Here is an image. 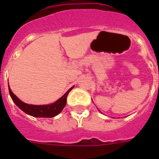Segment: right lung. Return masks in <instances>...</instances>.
<instances>
[{
  "label": "right lung",
  "mask_w": 159,
  "mask_h": 159,
  "mask_svg": "<svg viewBox=\"0 0 159 159\" xmlns=\"http://www.w3.org/2000/svg\"><path fill=\"white\" fill-rule=\"evenodd\" d=\"M74 86L71 87L61 98L57 99L56 102L51 104L47 105H32V104H27L21 101L19 98L14 95L12 90L9 88L8 85V91H9V95L12 98V101L15 102V104L20 109L25 112L26 114L32 116L33 117H41V118H52L54 116H57L66 106L67 102V97L68 93L70 92Z\"/></svg>",
  "instance_id": "1"
}]
</instances>
